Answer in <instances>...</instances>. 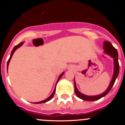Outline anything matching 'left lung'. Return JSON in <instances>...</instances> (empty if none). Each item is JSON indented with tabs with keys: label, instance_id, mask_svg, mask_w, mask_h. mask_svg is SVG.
Here are the masks:
<instances>
[{
	"label": "left lung",
	"instance_id": "1",
	"mask_svg": "<svg viewBox=\"0 0 125 125\" xmlns=\"http://www.w3.org/2000/svg\"><path fill=\"white\" fill-rule=\"evenodd\" d=\"M103 50H104V53L109 55L111 57L113 58V60H114V73H113V77H112L110 83H109V85L108 86L106 90L102 94L97 95H86L81 93L78 90L76 86V84H75V79H74L75 93L78 97L82 99V100H86V101H94V100H99V99H101L103 97L105 96L110 91L111 88H113L115 80H116L117 77H118V73H119V63H118V55L117 50L113 46L111 43L108 41H104V42H103Z\"/></svg>",
	"mask_w": 125,
	"mask_h": 125
}]
</instances>
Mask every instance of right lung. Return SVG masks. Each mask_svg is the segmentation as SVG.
<instances>
[{"label":"right lung","mask_w":125,"mask_h":125,"mask_svg":"<svg viewBox=\"0 0 125 125\" xmlns=\"http://www.w3.org/2000/svg\"><path fill=\"white\" fill-rule=\"evenodd\" d=\"M23 43H24V42H22L20 43L18 45H16V46H15L13 50H12V52H11V55H10V59H9V60H8V62H7V71H8L9 63H10V60H11V58H12V55H13L14 52L15 51H16V50H17V48H19L21 47V46H22V45H23ZM63 74H64V72H63V73H62V74H60V75H59V78H58L57 80V82H56V84H55V86L53 92H52V93L51 94V95H50V97H48L47 99H45V100H42V101H40V102H34V103H36V104H40V103H45V102H47L50 101V100H51V99H52V98L53 97L54 95V94H55V88H56L57 83V82H59V80L60 79V78H61L62 77V75H63Z\"/></svg>","instance_id":"add662e5"}]
</instances>
